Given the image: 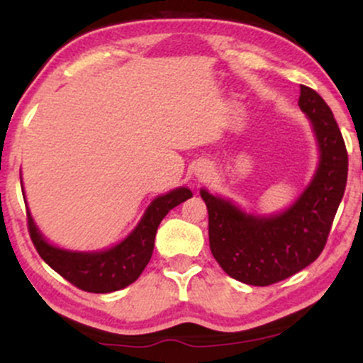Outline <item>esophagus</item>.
<instances>
[{"instance_id": "1", "label": "esophagus", "mask_w": 363, "mask_h": 363, "mask_svg": "<svg viewBox=\"0 0 363 363\" xmlns=\"http://www.w3.org/2000/svg\"><path fill=\"white\" fill-rule=\"evenodd\" d=\"M208 176H210V170H208L206 167L198 169V177H199V179H206Z\"/></svg>"}]
</instances>
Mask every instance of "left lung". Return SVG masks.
<instances>
[{
  "label": "left lung",
  "instance_id": "obj_1",
  "mask_svg": "<svg viewBox=\"0 0 363 363\" xmlns=\"http://www.w3.org/2000/svg\"><path fill=\"white\" fill-rule=\"evenodd\" d=\"M298 107L314 128L320 160L311 184L289 210L273 216L247 215L201 189L211 254L228 277L247 285H273L318 259L345 194L348 153L335 116L306 85H301Z\"/></svg>",
  "mask_w": 363,
  "mask_h": 363
}]
</instances>
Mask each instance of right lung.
<instances>
[{
    "instance_id": "obj_1",
    "label": "right lung",
    "mask_w": 363,
    "mask_h": 363,
    "mask_svg": "<svg viewBox=\"0 0 363 363\" xmlns=\"http://www.w3.org/2000/svg\"><path fill=\"white\" fill-rule=\"evenodd\" d=\"M191 196L193 193L187 187H177L167 194L158 196L145 211L138 227L123 242L107 251L73 252L54 247L37 230L30 213H27L28 234L39 256L65 280L90 294H109L138 280L152 257L158 225L172 208Z\"/></svg>"
}]
</instances>
